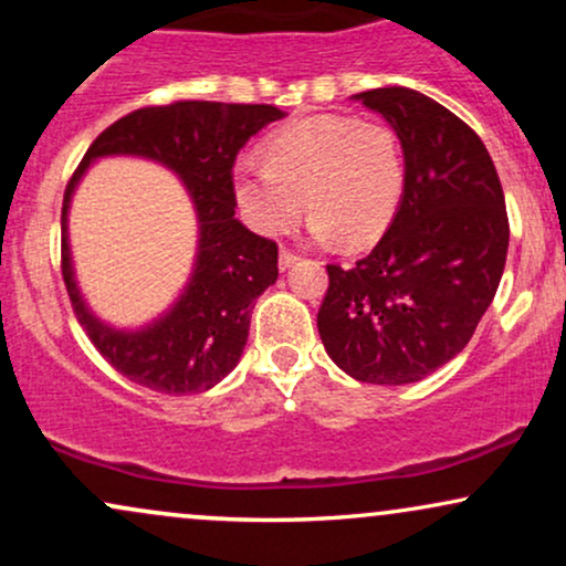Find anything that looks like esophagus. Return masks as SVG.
Here are the masks:
<instances>
[{"instance_id": "1", "label": "esophagus", "mask_w": 566, "mask_h": 566, "mask_svg": "<svg viewBox=\"0 0 566 566\" xmlns=\"http://www.w3.org/2000/svg\"><path fill=\"white\" fill-rule=\"evenodd\" d=\"M295 261H297V255H295V252H290L287 247H282V250H279V269L287 271Z\"/></svg>"}]
</instances>
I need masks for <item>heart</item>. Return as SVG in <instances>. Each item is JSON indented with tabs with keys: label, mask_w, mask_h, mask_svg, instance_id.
I'll list each match as a JSON object with an SVG mask.
<instances>
[{
	"label": "heart",
	"mask_w": 566,
	"mask_h": 566,
	"mask_svg": "<svg viewBox=\"0 0 566 566\" xmlns=\"http://www.w3.org/2000/svg\"><path fill=\"white\" fill-rule=\"evenodd\" d=\"M405 154L391 127L354 116H314L265 143V161L242 159L233 188L265 237L295 229L305 212L322 242H378L405 197Z\"/></svg>",
	"instance_id": "obj_1"
}]
</instances>
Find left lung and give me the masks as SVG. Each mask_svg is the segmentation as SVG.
<instances>
[{
    "label": "left lung",
    "mask_w": 566,
    "mask_h": 566,
    "mask_svg": "<svg viewBox=\"0 0 566 566\" xmlns=\"http://www.w3.org/2000/svg\"><path fill=\"white\" fill-rule=\"evenodd\" d=\"M356 97L399 135L405 197L367 258L327 265L316 327L350 378L405 386L469 346L503 276L509 212L490 151L450 108L407 87Z\"/></svg>",
    "instance_id": "1"
}]
</instances>
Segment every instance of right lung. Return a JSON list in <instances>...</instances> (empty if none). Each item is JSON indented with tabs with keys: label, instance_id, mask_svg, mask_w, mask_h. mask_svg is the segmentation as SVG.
<instances>
[{
	"label": "right lung",
	"instance_id": "right-lung-1",
	"mask_svg": "<svg viewBox=\"0 0 566 566\" xmlns=\"http://www.w3.org/2000/svg\"><path fill=\"white\" fill-rule=\"evenodd\" d=\"M282 116L269 103L172 101L146 106L103 129L71 175L61 212L63 282L84 333L127 380L157 394L184 396L207 391L237 367L250 333L252 303L279 276V247L233 218V161L252 135ZM108 153H135L170 166L187 184L200 218L192 282L170 315L138 334L97 323L78 297L70 271V193L88 161Z\"/></svg>",
	"mask_w": 566,
	"mask_h": 566
}]
</instances>
